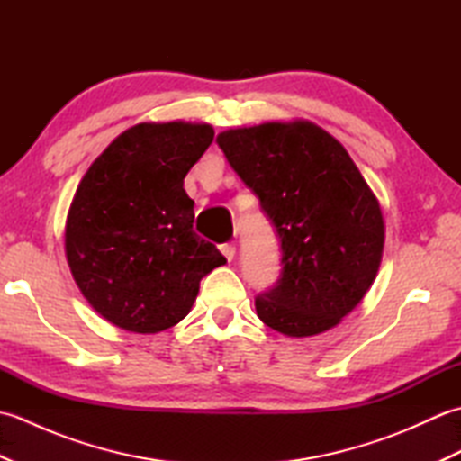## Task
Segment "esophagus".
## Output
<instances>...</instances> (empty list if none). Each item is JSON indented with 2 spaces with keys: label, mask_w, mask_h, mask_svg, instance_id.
I'll use <instances>...</instances> for the list:
<instances>
[{
  "label": "esophagus",
  "mask_w": 461,
  "mask_h": 461,
  "mask_svg": "<svg viewBox=\"0 0 461 461\" xmlns=\"http://www.w3.org/2000/svg\"><path fill=\"white\" fill-rule=\"evenodd\" d=\"M220 251L223 253L225 259L231 261V259H233V256H236V246H233V243H221V246H220Z\"/></svg>",
  "instance_id": "esophagus-1"
}]
</instances>
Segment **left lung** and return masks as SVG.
I'll return each mask as SVG.
<instances>
[{
    "label": "left lung",
    "mask_w": 461,
    "mask_h": 461,
    "mask_svg": "<svg viewBox=\"0 0 461 461\" xmlns=\"http://www.w3.org/2000/svg\"><path fill=\"white\" fill-rule=\"evenodd\" d=\"M218 144L281 241V276L256 297L258 317L289 337L339 325L375 281L384 248L378 200L348 152L305 121L225 131Z\"/></svg>",
    "instance_id": "left-lung-1"
}]
</instances>
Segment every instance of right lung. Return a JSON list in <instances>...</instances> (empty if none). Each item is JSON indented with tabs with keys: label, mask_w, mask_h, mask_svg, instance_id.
<instances>
[{
	"label": "right lung",
	"mask_w": 461,
	"mask_h": 461,
	"mask_svg": "<svg viewBox=\"0 0 461 461\" xmlns=\"http://www.w3.org/2000/svg\"><path fill=\"white\" fill-rule=\"evenodd\" d=\"M212 140L210 124L142 122L83 176L67 215V261L85 299L113 325L174 327L190 312L202 277L225 263L194 231V200L184 190Z\"/></svg>",
	"instance_id": "add662e5"
}]
</instances>
